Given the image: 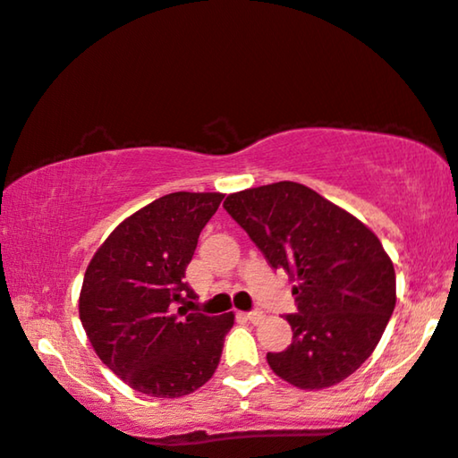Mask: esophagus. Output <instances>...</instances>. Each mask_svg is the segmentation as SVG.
<instances>
[{
    "label": "esophagus",
    "mask_w": 458,
    "mask_h": 458,
    "mask_svg": "<svg viewBox=\"0 0 458 458\" xmlns=\"http://www.w3.org/2000/svg\"><path fill=\"white\" fill-rule=\"evenodd\" d=\"M247 320L253 322V325H258V322L264 318V312H259V310H253V312H247Z\"/></svg>",
    "instance_id": "1"
}]
</instances>
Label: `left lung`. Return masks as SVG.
<instances>
[{
    "instance_id": "8db88e82",
    "label": "left lung",
    "mask_w": 458,
    "mask_h": 458,
    "mask_svg": "<svg viewBox=\"0 0 458 458\" xmlns=\"http://www.w3.org/2000/svg\"><path fill=\"white\" fill-rule=\"evenodd\" d=\"M225 211L274 270L295 280L293 344L267 353L280 379L325 389L373 353L395 308V272L369 225L297 182L228 194Z\"/></svg>"
}]
</instances>
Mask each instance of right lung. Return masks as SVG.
<instances>
[{
  "label": "right lung",
  "instance_id": "1",
  "mask_svg": "<svg viewBox=\"0 0 458 458\" xmlns=\"http://www.w3.org/2000/svg\"><path fill=\"white\" fill-rule=\"evenodd\" d=\"M222 199L172 192L152 200L108 234L85 270V335L98 358L140 394L182 398L216 373L234 314H175L174 306L194 297L186 266Z\"/></svg>",
  "mask_w": 458,
  "mask_h": 458
}]
</instances>
